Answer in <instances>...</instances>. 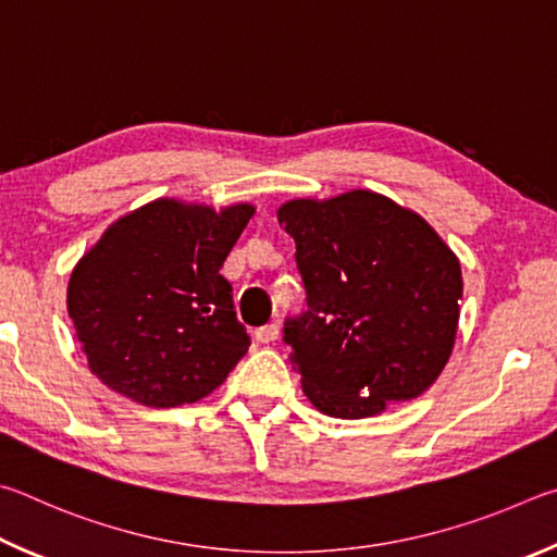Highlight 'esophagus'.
Here are the masks:
<instances>
[{
    "label": "esophagus",
    "mask_w": 557,
    "mask_h": 557,
    "mask_svg": "<svg viewBox=\"0 0 557 557\" xmlns=\"http://www.w3.org/2000/svg\"><path fill=\"white\" fill-rule=\"evenodd\" d=\"M278 325L276 323H269V325H263V327H259L257 333H253V337H257V343H261V345H269V343H276L278 339Z\"/></svg>",
    "instance_id": "1"
}]
</instances>
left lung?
I'll list each match as a JSON object with an SVG mask.
<instances>
[{"mask_svg": "<svg viewBox=\"0 0 557 557\" xmlns=\"http://www.w3.org/2000/svg\"><path fill=\"white\" fill-rule=\"evenodd\" d=\"M308 310L284 339L320 413L369 418L428 392L453 355L462 271L421 214L372 190L288 200Z\"/></svg>", "mask_w": 557, "mask_h": 557, "instance_id": "1", "label": "left lung"}]
</instances>
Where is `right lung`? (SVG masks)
Returning <instances> with one entry per match:
<instances>
[{
  "mask_svg": "<svg viewBox=\"0 0 557 557\" xmlns=\"http://www.w3.org/2000/svg\"><path fill=\"white\" fill-rule=\"evenodd\" d=\"M251 214L249 202L214 212L159 198L110 224L75 263L67 315L104 386L175 408L227 379L251 339L220 269Z\"/></svg>",
  "mask_w": 557,
  "mask_h": 557,
  "instance_id": "right-lung-1",
  "label": "right lung"
}]
</instances>
